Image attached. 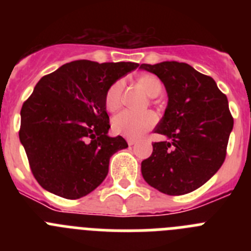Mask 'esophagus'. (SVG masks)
Returning a JSON list of instances; mask_svg holds the SVG:
<instances>
[{
    "instance_id": "1",
    "label": "esophagus",
    "mask_w": 251,
    "mask_h": 251,
    "mask_svg": "<svg viewBox=\"0 0 251 251\" xmlns=\"http://www.w3.org/2000/svg\"><path fill=\"white\" fill-rule=\"evenodd\" d=\"M127 142H128V145L133 146V145H136V143H137V139H134V138H128Z\"/></svg>"
}]
</instances>
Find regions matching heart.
<instances>
[{
	"label": "heart",
	"mask_w": 251,
	"mask_h": 251,
	"mask_svg": "<svg viewBox=\"0 0 251 251\" xmlns=\"http://www.w3.org/2000/svg\"><path fill=\"white\" fill-rule=\"evenodd\" d=\"M138 84L147 93V95L156 98L162 92V83L156 75L143 74L138 77ZM123 80H117L106 89L104 97V104L108 112H115L121 108L122 94H123ZM157 117L152 112L134 113L124 110L113 118L112 128L117 134L127 138H138L143 133L154 127Z\"/></svg>",
	"instance_id": "1"
}]
</instances>
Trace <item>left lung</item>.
Returning <instances> with one entry per match:
<instances>
[{
	"label": "left lung",
	"mask_w": 251,
	"mask_h": 251,
	"mask_svg": "<svg viewBox=\"0 0 251 251\" xmlns=\"http://www.w3.org/2000/svg\"><path fill=\"white\" fill-rule=\"evenodd\" d=\"M156 74L168 95L165 115L154 133L151 157L142 161L146 182L166 195H185L201 187L216 174L226 157L234 119L229 101L211 76L177 61L142 64Z\"/></svg>",
	"instance_id": "1"
}]
</instances>
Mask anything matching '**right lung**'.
<instances>
[{"instance_id": "right-lung-1", "label": "right lung", "mask_w": 251, "mask_h": 251, "mask_svg": "<svg viewBox=\"0 0 251 251\" xmlns=\"http://www.w3.org/2000/svg\"><path fill=\"white\" fill-rule=\"evenodd\" d=\"M137 63L76 60L40 79L21 108L20 141L41 187L76 200L98 187L109 159L127 148L123 137H109L104 97Z\"/></svg>"}]
</instances>
